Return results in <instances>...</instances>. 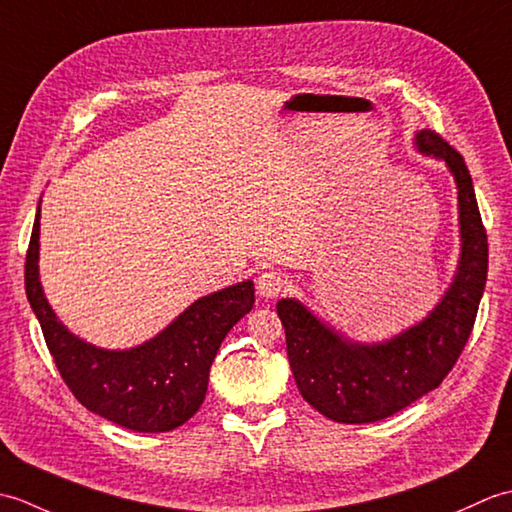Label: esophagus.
<instances>
[{"mask_svg":"<svg viewBox=\"0 0 512 512\" xmlns=\"http://www.w3.org/2000/svg\"><path fill=\"white\" fill-rule=\"evenodd\" d=\"M284 288H286V279L281 273H275V270H268V273H262L257 277V295L259 297L275 299Z\"/></svg>","mask_w":512,"mask_h":512,"instance_id":"34e87169","label":"esophagus"}]
</instances>
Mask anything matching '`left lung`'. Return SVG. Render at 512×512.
I'll return each instance as SVG.
<instances>
[{"instance_id": "left-lung-1", "label": "left lung", "mask_w": 512, "mask_h": 512, "mask_svg": "<svg viewBox=\"0 0 512 512\" xmlns=\"http://www.w3.org/2000/svg\"><path fill=\"white\" fill-rule=\"evenodd\" d=\"M413 145L422 156L442 160L458 187L460 259L438 306L391 339L361 343L336 332L299 299L277 303L301 396L334 422L383 420L436 389L469 341L484 295L488 242L464 158L431 129L418 132Z\"/></svg>"}]
</instances>
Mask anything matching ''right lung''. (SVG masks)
<instances>
[{"instance_id":"obj_1","label":"right lung","mask_w":512,"mask_h":512,"mask_svg":"<svg viewBox=\"0 0 512 512\" xmlns=\"http://www.w3.org/2000/svg\"><path fill=\"white\" fill-rule=\"evenodd\" d=\"M41 200L26 255V295L61 378L85 409L138 433L180 427L200 409L213 358L255 303L253 281L200 297L154 339L105 350L79 339L50 308L39 279Z\"/></svg>"}]
</instances>
